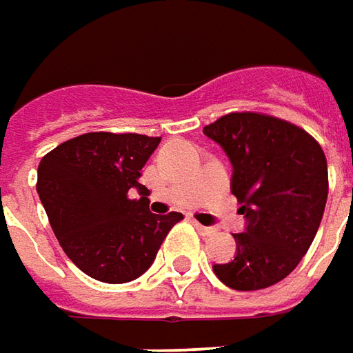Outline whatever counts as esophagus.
<instances>
[{
    "mask_svg": "<svg viewBox=\"0 0 353 353\" xmlns=\"http://www.w3.org/2000/svg\"><path fill=\"white\" fill-rule=\"evenodd\" d=\"M194 225H196V229H198V233H200L202 237H210V235H214V233H215L214 227H205V225H202V223H198L196 219H194Z\"/></svg>",
    "mask_w": 353,
    "mask_h": 353,
    "instance_id": "34e87169",
    "label": "esophagus"
}]
</instances>
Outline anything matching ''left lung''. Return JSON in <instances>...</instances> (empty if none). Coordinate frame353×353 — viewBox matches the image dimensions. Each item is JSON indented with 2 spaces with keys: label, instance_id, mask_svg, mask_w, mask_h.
Instances as JSON below:
<instances>
[{
  "label": "left lung",
  "instance_id": "8db88e82",
  "mask_svg": "<svg viewBox=\"0 0 353 353\" xmlns=\"http://www.w3.org/2000/svg\"><path fill=\"white\" fill-rule=\"evenodd\" d=\"M233 165L231 192L247 217L237 254L214 264L239 292L264 290L290 276L309 250L328 196L326 157L303 128L260 112H231L204 128Z\"/></svg>",
  "mask_w": 353,
  "mask_h": 353
}]
</instances>
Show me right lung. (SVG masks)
Returning <instances> with one entry per match:
<instances>
[{
	"label": "right lung",
	"mask_w": 353,
	"mask_h": 353,
	"mask_svg": "<svg viewBox=\"0 0 353 353\" xmlns=\"http://www.w3.org/2000/svg\"><path fill=\"white\" fill-rule=\"evenodd\" d=\"M161 138L89 132L46 153L37 192L52 231L73 264L94 280L126 283L157 256L182 214L149 212L141 169ZM138 188L140 198L127 192Z\"/></svg>",
	"instance_id": "1"
}]
</instances>
